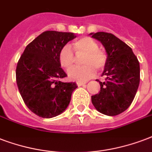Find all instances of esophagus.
Segmentation results:
<instances>
[{"label":"esophagus","instance_id":"1","mask_svg":"<svg viewBox=\"0 0 152 152\" xmlns=\"http://www.w3.org/2000/svg\"><path fill=\"white\" fill-rule=\"evenodd\" d=\"M85 84H86L85 82H77V83H76V84H77L78 86H83V85H84Z\"/></svg>","mask_w":152,"mask_h":152}]
</instances>
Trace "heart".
Listing matches in <instances>:
<instances>
[{
  "instance_id": "heart-1",
  "label": "heart",
  "mask_w": 152,
  "mask_h": 152,
  "mask_svg": "<svg viewBox=\"0 0 152 152\" xmlns=\"http://www.w3.org/2000/svg\"><path fill=\"white\" fill-rule=\"evenodd\" d=\"M72 48L77 56H83L82 67L72 68L68 72V77L72 80L84 82L96 74V69L101 71L107 64V56L99 45L91 37H83L72 44ZM75 56L68 45H64L59 52V62L66 70H70L75 64Z\"/></svg>"
}]
</instances>
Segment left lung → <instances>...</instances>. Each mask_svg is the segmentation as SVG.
I'll return each instance as SVG.
<instances>
[{
    "label": "left lung",
    "instance_id": "left-lung-1",
    "mask_svg": "<svg viewBox=\"0 0 152 152\" xmlns=\"http://www.w3.org/2000/svg\"><path fill=\"white\" fill-rule=\"evenodd\" d=\"M102 43L107 55V64L102 76L99 93L91 96L96 109L106 115L114 116L127 110L137 91L140 80V68L132 49L112 33H90Z\"/></svg>",
    "mask_w": 152,
    "mask_h": 152
}]
</instances>
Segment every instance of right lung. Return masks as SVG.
<instances>
[{
	"label": "right lung",
	"instance_id": "add662e5",
	"mask_svg": "<svg viewBox=\"0 0 152 152\" xmlns=\"http://www.w3.org/2000/svg\"><path fill=\"white\" fill-rule=\"evenodd\" d=\"M76 38L72 32L45 31L26 46L20 56L16 80L20 94L31 112L42 118L61 114L71 100L75 82L61 81L67 76L59 62V52Z\"/></svg>",
	"mask_w": 152,
	"mask_h": 152
}]
</instances>
